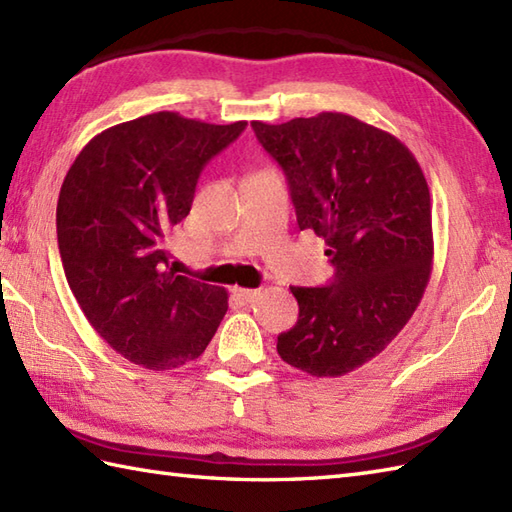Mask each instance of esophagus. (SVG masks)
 <instances>
[{
    "label": "esophagus",
    "mask_w": 512,
    "mask_h": 512,
    "mask_svg": "<svg viewBox=\"0 0 512 512\" xmlns=\"http://www.w3.org/2000/svg\"><path fill=\"white\" fill-rule=\"evenodd\" d=\"M233 295L242 301V303H250V301H255L257 299V295H259V290H250V288H233Z\"/></svg>",
    "instance_id": "34e87169"
}]
</instances>
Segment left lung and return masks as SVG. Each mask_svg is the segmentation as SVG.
I'll return each instance as SVG.
<instances>
[{
	"label": "left lung",
	"instance_id": "obj_1",
	"mask_svg": "<svg viewBox=\"0 0 512 512\" xmlns=\"http://www.w3.org/2000/svg\"><path fill=\"white\" fill-rule=\"evenodd\" d=\"M250 125L286 173L299 228L325 239L334 266L330 284L290 288L299 319L277 336V352L317 378L354 372L396 339L427 288V180L396 136L354 116Z\"/></svg>",
	"mask_w": 512,
	"mask_h": 512
}]
</instances>
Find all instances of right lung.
<instances>
[{"label": "right lung", "mask_w": 512, "mask_h": 512, "mask_svg": "<svg viewBox=\"0 0 512 512\" xmlns=\"http://www.w3.org/2000/svg\"><path fill=\"white\" fill-rule=\"evenodd\" d=\"M246 129L156 112L81 149L57 202L59 253L92 328L127 361H195L228 310L224 288L169 270L165 237L191 211L200 173Z\"/></svg>", "instance_id": "obj_1"}]
</instances>
